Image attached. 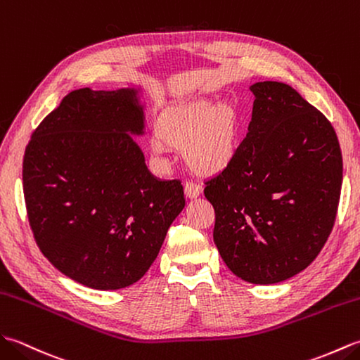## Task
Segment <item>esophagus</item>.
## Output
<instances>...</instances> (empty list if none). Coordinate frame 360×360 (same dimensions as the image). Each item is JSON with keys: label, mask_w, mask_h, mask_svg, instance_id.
<instances>
[{"label": "esophagus", "mask_w": 360, "mask_h": 360, "mask_svg": "<svg viewBox=\"0 0 360 360\" xmlns=\"http://www.w3.org/2000/svg\"><path fill=\"white\" fill-rule=\"evenodd\" d=\"M202 194V186L197 185L194 181H186L185 183V195L188 198H197Z\"/></svg>", "instance_id": "34e87169"}]
</instances>
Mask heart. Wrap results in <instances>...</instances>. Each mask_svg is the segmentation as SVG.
Instances as JSON below:
<instances>
[{"mask_svg": "<svg viewBox=\"0 0 360 360\" xmlns=\"http://www.w3.org/2000/svg\"><path fill=\"white\" fill-rule=\"evenodd\" d=\"M158 134L150 141L154 155H162L166 145L183 146L188 165L198 172H219L234 157L238 141V120L228 105L210 100L183 103L160 118Z\"/></svg>", "mask_w": 360, "mask_h": 360, "instance_id": "obj_1", "label": "heart"}]
</instances>
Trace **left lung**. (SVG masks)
<instances>
[{
  "instance_id": "8db88e82",
  "label": "left lung",
  "mask_w": 360,
  "mask_h": 360,
  "mask_svg": "<svg viewBox=\"0 0 360 360\" xmlns=\"http://www.w3.org/2000/svg\"><path fill=\"white\" fill-rule=\"evenodd\" d=\"M248 134L207 180L214 243L242 281L283 282L321 252L336 220L342 153L326 117L291 86L259 82Z\"/></svg>"
}]
</instances>
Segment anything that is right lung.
Masks as SVG:
<instances>
[{
    "label": "right lung",
    "mask_w": 360,
    "mask_h": 360,
    "mask_svg": "<svg viewBox=\"0 0 360 360\" xmlns=\"http://www.w3.org/2000/svg\"><path fill=\"white\" fill-rule=\"evenodd\" d=\"M145 134L139 89H77L26 148L22 189L37 245L52 265L94 290L146 274L185 207L179 180L149 172L132 137Z\"/></svg>",
    "instance_id": "right-lung-1"
}]
</instances>
